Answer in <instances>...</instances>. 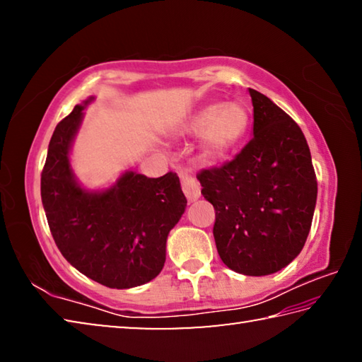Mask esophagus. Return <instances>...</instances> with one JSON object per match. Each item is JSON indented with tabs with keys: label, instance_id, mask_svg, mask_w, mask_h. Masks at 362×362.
<instances>
[{
	"label": "esophagus",
	"instance_id": "obj_1",
	"mask_svg": "<svg viewBox=\"0 0 362 362\" xmlns=\"http://www.w3.org/2000/svg\"><path fill=\"white\" fill-rule=\"evenodd\" d=\"M179 175H180V180H182L183 193H185L187 199L189 201V203H193V201H196L201 196V188L198 185V182L194 180V177L189 174L188 169H182Z\"/></svg>",
	"mask_w": 362,
	"mask_h": 362
}]
</instances>
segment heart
Masks as SVG:
<instances>
[{
	"label": "heart",
	"mask_w": 362,
	"mask_h": 362,
	"mask_svg": "<svg viewBox=\"0 0 362 362\" xmlns=\"http://www.w3.org/2000/svg\"><path fill=\"white\" fill-rule=\"evenodd\" d=\"M250 127L249 108L243 102L207 103L182 121L180 131L199 136V156L206 163L230 155L243 144Z\"/></svg>",
	"instance_id": "b5f03b06"
}]
</instances>
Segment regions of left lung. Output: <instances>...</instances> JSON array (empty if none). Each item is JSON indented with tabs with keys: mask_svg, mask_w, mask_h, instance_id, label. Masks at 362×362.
<instances>
[{
	"mask_svg": "<svg viewBox=\"0 0 362 362\" xmlns=\"http://www.w3.org/2000/svg\"><path fill=\"white\" fill-rule=\"evenodd\" d=\"M249 94L254 137L231 161L196 177L216 209L220 259L236 273L265 276L289 265L303 249L317 182L297 122L259 90Z\"/></svg>",
	"mask_w": 362,
	"mask_h": 362,
	"instance_id": "obj_1",
	"label": "left lung"
}]
</instances>
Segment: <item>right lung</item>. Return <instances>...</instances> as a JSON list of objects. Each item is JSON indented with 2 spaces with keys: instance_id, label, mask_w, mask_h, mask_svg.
<instances>
[{
  "instance_id": "obj_1",
  "label": "right lung",
  "mask_w": 362,
  "mask_h": 362,
  "mask_svg": "<svg viewBox=\"0 0 362 362\" xmlns=\"http://www.w3.org/2000/svg\"><path fill=\"white\" fill-rule=\"evenodd\" d=\"M90 100L73 108L52 134L41 201L66 262L110 289H129L161 273L168 235L185 212L187 198L175 173L150 179L127 170L103 192L81 188L70 166V148Z\"/></svg>"
}]
</instances>
